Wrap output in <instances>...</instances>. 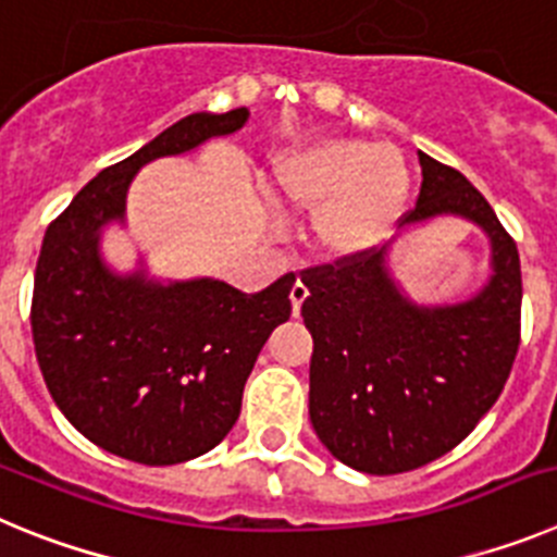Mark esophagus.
Returning <instances> with one entry per match:
<instances>
[{
    "instance_id": "obj_1",
    "label": "esophagus",
    "mask_w": 557,
    "mask_h": 557,
    "mask_svg": "<svg viewBox=\"0 0 557 557\" xmlns=\"http://www.w3.org/2000/svg\"><path fill=\"white\" fill-rule=\"evenodd\" d=\"M309 298V289H307V284L301 282V278H298V282L293 284V289H289V301H293V314H298L301 312V304L307 301Z\"/></svg>"
}]
</instances>
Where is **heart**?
Returning <instances> with one entry per match:
<instances>
[{
    "mask_svg": "<svg viewBox=\"0 0 557 557\" xmlns=\"http://www.w3.org/2000/svg\"><path fill=\"white\" fill-rule=\"evenodd\" d=\"M410 189L405 156L366 139L295 147L275 159L270 175L275 203L314 211V248L332 262H354L385 243L405 214Z\"/></svg>",
    "mask_w": 557,
    "mask_h": 557,
    "instance_id": "obj_1",
    "label": "heart"
}]
</instances>
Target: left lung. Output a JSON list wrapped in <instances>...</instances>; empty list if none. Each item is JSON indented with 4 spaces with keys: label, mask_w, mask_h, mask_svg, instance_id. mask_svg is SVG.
I'll return each instance as SVG.
<instances>
[{
    "label": "left lung",
    "mask_w": 557,
    "mask_h": 557,
    "mask_svg": "<svg viewBox=\"0 0 557 557\" xmlns=\"http://www.w3.org/2000/svg\"><path fill=\"white\" fill-rule=\"evenodd\" d=\"M421 191L401 231L460 218L488 236L491 275L455 304H416L391 273V245L304 270L312 334L309 421L366 474H401L469 437L519 351L521 264L510 234L466 175L418 152Z\"/></svg>",
    "instance_id": "left-lung-1"
}]
</instances>
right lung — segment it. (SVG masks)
Masks as SVG:
<instances>
[{
    "label": "right lung",
    "instance_id": "add662e5",
    "mask_svg": "<svg viewBox=\"0 0 557 557\" xmlns=\"http://www.w3.org/2000/svg\"><path fill=\"white\" fill-rule=\"evenodd\" d=\"M248 116L189 113L88 181L44 234L29 312L38 368L69 424L125 460L172 466L214 449L270 332L293 312L289 275L248 295L209 275L159 282L145 264L116 273L100 248L108 225H125L141 166L236 133Z\"/></svg>",
    "mask_w": 557,
    "mask_h": 557
}]
</instances>
